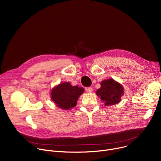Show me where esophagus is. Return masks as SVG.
I'll list each match as a JSON object with an SVG mask.
<instances>
[{
  "label": "esophagus",
  "mask_w": 161,
  "mask_h": 161,
  "mask_svg": "<svg viewBox=\"0 0 161 161\" xmlns=\"http://www.w3.org/2000/svg\"><path fill=\"white\" fill-rule=\"evenodd\" d=\"M86 91L88 92H91L92 91V88L91 87H86Z\"/></svg>",
  "instance_id": "esophagus-1"
}]
</instances>
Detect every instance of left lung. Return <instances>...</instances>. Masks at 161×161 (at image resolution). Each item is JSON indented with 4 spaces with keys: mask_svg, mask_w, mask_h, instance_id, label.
<instances>
[{
    "mask_svg": "<svg viewBox=\"0 0 161 161\" xmlns=\"http://www.w3.org/2000/svg\"><path fill=\"white\" fill-rule=\"evenodd\" d=\"M101 87L96 94L105 103V106H112L119 103L123 95V87L113 79L104 80L101 82Z\"/></svg>",
    "mask_w": 161,
    "mask_h": 161,
    "instance_id": "left-lung-1",
    "label": "left lung"
}]
</instances>
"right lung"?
I'll return each instance as SVG.
<instances>
[{
  "label": "right lung",
  "mask_w": 161,
  "mask_h": 161,
  "mask_svg": "<svg viewBox=\"0 0 161 161\" xmlns=\"http://www.w3.org/2000/svg\"><path fill=\"white\" fill-rule=\"evenodd\" d=\"M84 92L82 87L72 86L69 82L59 84L52 91L51 97L57 106L64 109H70L77 104L79 97Z\"/></svg>",
  "instance_id": "right-lung-1"
}]
</instances>
